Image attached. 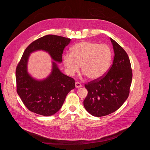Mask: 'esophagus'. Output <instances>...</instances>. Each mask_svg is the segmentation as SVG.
Here are the masks:
<instances>
[{
	"instance_id": "1",
	"label": "esophagus",
	"mask_w": 150,
	"mask_h": 150,
	"mask_svg": "<svg viewBox=\"0 0 150 150\" xmlns=\"http://www.w3.org/2000/svg\"><path fill=\"white\" fill-rule=\"evenodd\" d=\"M82 87V85H81V83H79V82H75V87L76 88H80V87Z\"/></svg>"
}]
</instances>
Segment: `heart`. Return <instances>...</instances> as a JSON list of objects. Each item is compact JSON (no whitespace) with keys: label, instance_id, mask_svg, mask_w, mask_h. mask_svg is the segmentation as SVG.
Returning a JSON list of instances; mask_svg holds the SVG:
<instances>
[{"label":"heart","instance_id":"obj_1","mask_svg":"<svg viewBox=\"0 0 150 150\" xmlns=\"http://www.w3.org/2000/svg\"><path fill=\"white\" fill-rule=\"evenodd\" d=\"M112 53L106 45L91 41H81L75 44L71 53L64 54L63 62L69 75L72 76L80 68L90 80H97L108 71Z\"/></svg>","mask_w":150,"mask_h":150}]
</instances>
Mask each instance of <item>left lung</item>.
<instances>
[{"instance_id":"left-lung-1","label":"left lung","mask_w":150,"mask_h":150,"mask_svg":"<svg viewBox=\"0 0 150 150\" xmlns=\"http://www.w3.org/2000/svg\"><path fill=\"white\" fill-rule=\"evenodd\" d=\"M115 56L105 75L85 85L88 94L83 101L86 110L101 117L119 109L129 94L132 71L129 57L125 50L110 38Z\"/></svg>"}]
</instances>
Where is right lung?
I'll return each instance as SVG.
<instances>
[{
    "label": "right lung",
    "mask_w": 150,
    "mask_h": 150,
    "mask_svg": "<svg viewBox=\"0 0 150 150\" xmlns=\"http://www.w3.org/2000/svg\"><path fill=\"white\" fill-rule=\"evenodd\" d=\"M71 39L56 35H47L35 41L26 48L16 69L17 93L31 112L50 116L61 108L68 93L75 88V80L59 69L52 61L51 74L42 80L33 78L27 71L30 54L37 50L47 52L55 62L61 63L64 49Z\"/></svg>",
    "instance_id": "right-lung-1"
}]
</instances>
